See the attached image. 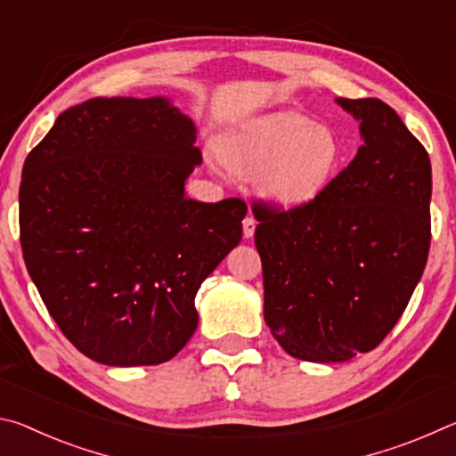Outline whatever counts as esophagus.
<instances>
[{
	"mask_svg": "<svg viewBox=\"0 0 456 456\" xmlns=\"http://www.w3.org/2000/svg\"><path fill=\"white\" fill-rule=\"evenodd\" d=\"M256 219H253V215H247V217L243 219V237L245 239H251L253 235H256Z\"/></svg>",
	"mask_w": 456,
	"mask_h": 456,
	"instance_id": "obj_1",
	"label": "esophagus"
}]
</instances>
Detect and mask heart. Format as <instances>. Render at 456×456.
I'll return each mask as SVG.
<instances>
[{
  "mask_svg": "<svg viewBox=\"0 0 456 456\" xmlns=\"http://www.w3.org/2000/svg\"><path fill=\"white\" fill-rule=\"evenodd\" d=\"M217 154L231 173L253 176L267 203L299 209L328 189L344 151L330 126L299 112H275L219 138Z\"/></svg>",
  "mask_w": 456,
  "mask_h": 456,
  "instance_id": "b5f03b06",
  "label": "heart"
}]
</instances>
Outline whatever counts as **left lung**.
I'll list each match as a JSON object with an SVG mask.
<instances>
[{
    "mask_svg": "<svg viewBox=\"0 0 456 456\" xmlns=\"http://www.w3.org/2000/svg\"><path fill=\"white\" fill-rule=\"evenodd\" d=\"M336 102L360 122L352 163L310 205H253L265 323L289 356L322 364L382 342L430 247L428 152L382 100Z\"/></svg>",
    "mask_w": 456,
    "mask_h": 456,
    "instance_id": "left-lung-1",
    "label": "left lung"
}]
</instances>
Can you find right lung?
<instances>
[{"instance_id":"1","label":"right lung","mask_w":456,"mask_h":456,"mask_svg":"<svg viewBox=\"0 0 456 456\" xmlns=\"http://www.w3.org/2000/svg\"><path fill=\"white\" fill-rule=\"evenodd\" d=\"M197 128L167 96L68 108L28 154L20 241L58 328L106 366H154L195 334V296L241 241L247 205L199 203Z\"/></svg>"}]
</instances>
